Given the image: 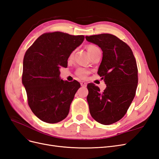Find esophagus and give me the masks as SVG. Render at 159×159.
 Masks as SVG:
<instances>
[{"label": "esophagus", "instance_id": "1", "mask_svg": "<svg viewBox=\"0 0 159 159\" xmlns=\"http://www.w3.org/2000/svg\"><path fill=\"white\" fill-rule=\"evenodd\" d=\"M80 84H81V85L82 86V87H86V86H87V84H86L85 81H80Z\"/></svg>", "mask_w": 159, "mask_h": 159}]
</instances>
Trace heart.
<instances>
[{"label": "heart", "mask_w": 159, "mask_h": 159, "mask_svg": "<svg viewBox=\"0 0 159 159\" xmlns=\"http://www.w3.org/2000/svg\"><path fill=\"white\" fill-rule=\"evenodd\" d=\"M87 48H88L89 54H90L91 56H92L93 54H94L95 52H97L98 51L100 50L98 46H96L95 45H93V44L88 45V47H87ZM74 53H75V50L72 51L70 53V54L69 56V59H72V57H74ZM89 73V70H88L87 69H85V68H79L77 69V70L75 71L76 75L79 76L80 78H85V77L88 75Z\"/></svg>", "instance_id": "1"}]
</instances>
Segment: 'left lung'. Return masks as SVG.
<instances>
[{"label": "left lung", "instance_id": "obj_1", "mask_svg": "<svg viewBox=\"0 0 159 159\" xmlns=\"http://www.w3.org/2000/svg\"><path fill=\"white\" fill-rule=\"evenodd\" d=\"M98 45L103 58L98 71L107 87L103 91L93 84H88L90 114L96 121L108 125L126 114L135 96L138 69L133 52L125 42L110 34L85 36Z\"/></svg>", "mask_w": 159, "mask_h": 159}]
</instances>
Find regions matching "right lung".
Masks as SVG:
<instances>
[{
	"label": "right lung",
	"mask_w": 159,
	"mask_h": 159,
	"mask_svg": "<svg viewBox=\"0 0 159 159\" xmlns=\"http://www.w3.org/2000/svg\"><path fill=\"white\" fill-rule=\"evenodd\" d=\"M61 32L42 34L28 48L23 60L22 84L28 104L42 121L56 123L69 113L70 105L80 88L78 81L60 79V68L68 66L70 53L84 40Z\"/></svg>",
	"instance_id": "right-lung-1"
}]
</instances>
